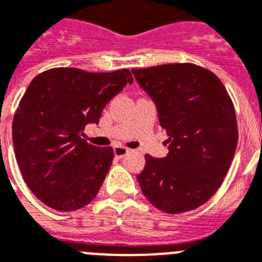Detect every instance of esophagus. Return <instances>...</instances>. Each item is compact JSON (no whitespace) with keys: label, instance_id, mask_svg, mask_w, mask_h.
Wrapping results in <instances>:
<instances>
[{"label":"esophagus","instance_id":"34e87169","mask_svg":"<svg viewBox=\"0 0 262 262\" xmlns=\"http://www.w3.org/2000/svg\"><path fill=\"white\" fill-rule=\"evenodd\" d=\"M128 148L123 147V146H116V147H114V154L116 158H123V157L128 154Z\"/></svg>","mask_w":262,"mask_h":262}]
</instances>
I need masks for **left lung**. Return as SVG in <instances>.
<instances>
[{
    "instance_id": "8db88e82",
    "label": "left lung",
    "mask_w": 262,
    "mask_h": 262,
    "mask_svg": "<svg viewBox=\"0 0 262 262\" xmlns=\"http://www.w3.org/2000/svg\"><path fill=\"white\" fill-rule=\"evenodd\" d=\"M167 134V156H146L137 176L148 202L166 214L194 210L221 187L237 148L235 111L214 73L192 63L131 70Z\"/></svg>"
}]
</instances>
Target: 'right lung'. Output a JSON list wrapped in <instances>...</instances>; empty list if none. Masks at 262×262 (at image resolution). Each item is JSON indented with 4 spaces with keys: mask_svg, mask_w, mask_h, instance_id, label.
Returning a JSON list of instances; mask_svg holds the SVG:
<instances>
[{
    "mask_svg": "<svg viewBox=\"0 0 262 262\" xmlns=\"http://www.w3.org/2000/svg\"><path fill=\"white\" fill-rule=\"evenodd\" d=\"M129 70L88 73L59 68L32 79L18 104L12 137L28 188L46 206L75 211L96 198L110 170L114 150L83 139L104 106L133 83Z\"/></svg>",
    "mask_w": 262,
    "mask_h": 262,
    "instance_id": "obj_1",
    "label": "right lung"
}]
</instances>
